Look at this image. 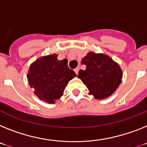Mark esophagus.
Returning <instances> with one entry per match:
<instances>
[{
  "instance_id": "obj_1",
  "label": "esophagus",
  "mask_w": 147,
  "mask_h": 147,
  "mask_svg": "<svg viewBox=\"0 0 147 147\" xmlns=\"http://www.w3.org/2000/svg\"><path fill=\"white\" fill-rule=\"evenodd\" d=\"M78 71H79V68L78 67H77L76 69H75V71H76V73L77 74V75L78 74Z\"/></svg>"
}]
</instances>
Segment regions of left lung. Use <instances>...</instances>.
<instances>
[{
  "label": "left lung",
  "mask_w": 147,
  "mask_h": 147,
  "mask_svg": "<svg viewBox=\"0 0 147 147\" xmlns=\"http://www.w3.org/2000/svg\"><path fill=\"white\" fill-rule=\"evenodd\" d=\"M81 64H84L86 69L80 70L78 77L96 98H107L119 87L123 77L122 70L108 56L90 52L82 59Z\"/></svg>",
  "instance_id": "8db88e82"
}]
</instances>
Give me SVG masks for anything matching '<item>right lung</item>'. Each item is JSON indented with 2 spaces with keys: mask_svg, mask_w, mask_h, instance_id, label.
Instances as JSON below:
<instances>
[{
  "mask_svg": "<svg viewBox=\"0 0 147 147\" xmlns=\"http://www.w3.org/2000/svg\"><path fill=\"white\" fill-rule=\"evenodd\" d=\"M57 57L52 55L40 57L30 66L28 74V82L35 95L49 103L59 99L69 81L76 76L68 67L67 60H58Z\"/></svg>",
  "mask_w": 147,
  "mask_h": 147,
  "instance_id": "right-lung-1",
  "label": "right lung"
}]
</instances>
